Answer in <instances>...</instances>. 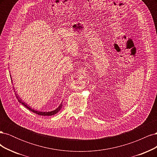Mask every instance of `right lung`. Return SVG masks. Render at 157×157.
I'll use <instances>...</instances> for the list:
<instances>
[{"mask_svg":"<svg viewBox=\"0 0 157 157\" xmlns=\"http://www.w3.org/2000/svg\"><path fill=\"white\" fill-rule=\"evenodd\" d=\"M15 95H16V98L17 99L18 101L20 102V103H21L23 106H25L27 109H29V111H31V112H33V113H34L36 114V115H40V116H41V115H42V116H52V115H55V114H56L57 113H58V112L60 110V109H61V107H62V103H61V105H60L58 108H57L56 109H55L54 111H50V112H42V111H35V110H34V109H33L32 108H31L30 107L28 106L25 102L22 101V100H21V99L20 98V97H19V96H17V94H15Z\"/></svg>","mask_w":157,"mask_h":157,"instance_id":"obj_1","label":"right lung"}]
</instances>
